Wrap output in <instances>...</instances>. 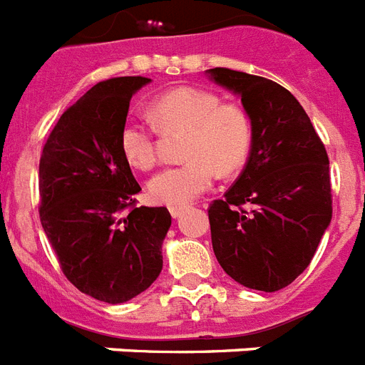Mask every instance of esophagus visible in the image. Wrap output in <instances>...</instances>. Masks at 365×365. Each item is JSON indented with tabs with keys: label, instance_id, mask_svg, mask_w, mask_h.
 <instances>
[{
	"label": "esophagus",
	"instance_id": "34e87169",
	"mask_svg": "<svg viewBox=\"0 0 365 365\" xmlns=\"http://www.w3.org/2000/svg\"><path fill=\"white\" fill-rule=\"evenodd\" d=\"M185 209H186L185 205H173V207H170V212L173 218H179V216L185 212Z\"/></svg>",
	"mask_w": 365,
	"mask_h": 365
}]
</instances>
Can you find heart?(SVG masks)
Returning <instances> with one entry per match:
<instances>
[{
    "mask_svg": "<svg viewBox=\"0 0 365 365\" xmlns=\"http://www.w3.org/2000/svg\"><path fill=\"white\" fill-rule=\"evenodd\" d=\"M150 117L164 132H186V162L158 171L149 180V197L162 205H186L212 186L218 170L231 175L248 158L254 126L248 111L222 102L201 87H175L150 104ZM119 145L128 164L141 171L158 160L156 127L150 121L126 119Z\"/></svg>",
    "mask_w": 365,
    "mask_h": 365,
    "instance_id": "obj_1",
    "label": "heart"
}]
</instances>
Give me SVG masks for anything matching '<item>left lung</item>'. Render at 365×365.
<instances>
[{
  "mask_svg": "<svg viewBox=\"0 0 365 365\" xmlns=\"http://www.w3.org/2000/svg\"><path fill=\"white\" fill-rule=\"evenodd\" d=\"M209 72L240 95L254 126L242 173L209 205L212 250L235 282L274 293L308 269L332 220L327 149L285 87L224 67Z\"/></svg>",
  "mask_w": 365,
  "mask_h": 365,
  "instance_id": "left-lung-1",
  "label": "left lung"
}]
</instances>
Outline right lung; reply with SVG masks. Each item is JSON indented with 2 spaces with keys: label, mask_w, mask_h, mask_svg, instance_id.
<instances>
[{
  "label": "right lung",
  "mask_w": 365,
  "mask_h": 365,
  "mask_svg": "<svg viewBox=\"0 0 365 365\" xmlns=\"http://www.w3.org/2000/svg\"><path fill=\"white\" fill-rule=\"evenodd\" d=\"M145 76L98 81L59 117L38 162V216L63 274L81 293L121 304L162 270L165 207H138L141 186L119 132Z\"/></svg>",
  "instance_id": "1"
}]
</instances>
